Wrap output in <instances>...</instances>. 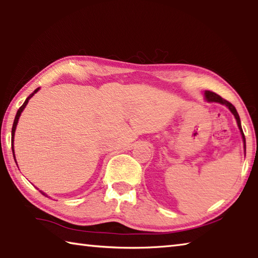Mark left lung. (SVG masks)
I'll use <instances>...</instances> for the list:
<instances>
[{
	"mask_svg": "<svg viewBox=\"0 0 258 258\" xmlns=\"http://www.w3.org/2000/svg\"><path fill=\"white\" fill-rule=\"evenodd\" d=\"M205 97H206V100H207V101H209V102H220L222 104H225V106L230 109L231 112L233 113L234 117H235V119H237L238 127H239L240 132H241V135H242V140H243V143H244V152H246V139H244V134L242 132L241 123H240V118H239V115H238V112H237V109H235L233 104L231 103V102H229L228 100H225V99H223L222 97H220V95L216 94L215 92L206 91V92H205Z\"/></svg>",
	"mask_w": 258,
	"mask_h": 258,
	"instance_id": "left-lung-1",
	"label": "left lung"
}]
</instances>
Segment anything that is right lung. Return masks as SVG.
I'll list each match as a JSON object with an SVG mask.
<instances>
[{"instance_id": "right-lung-1", "label": "right lung", "mask_w": 258, "mask_h": 258, "mask_svg": "<svg viewBox=\"0 0 258 258\" xmlns=\"http://www.w3.org/2000/svg\"><path fill=\"white\" fill-rule=\"evenodd\" d=\"M38 91V89H36L34 91V92L29 95V97L26 99V101L24 102V104L23 106H21L19 109H18V111H17V115H16V117H15V121H14V126H12V131H11V147H12V152H14V138H15V132H16V126H17V124H18V119H19V117H20V113L23 112V110L25 109V107L27 106V103H28V100L33 97V95L36 93ZM14 157H15V152H14ZM42 192V191H41ZM42 195L43 196H45L46 197V195L45 194H43L42 192Z\"/></svg>"}]
</instances>
